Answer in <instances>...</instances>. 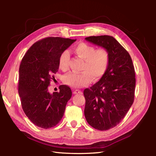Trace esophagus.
Masks as SVG:
<instances>
[{
  "label": "esophagus",
  "mask_w": 156,
  "mask_h": 156,
  "mask_svg": "<svg viewBox=\"0 0 156 156\" xmlns=\"http://www.w3.org/2000/svg\"><path fill=\"white\" fill-rule=\"evenodd\" d=\"M73 94H83V92L81 90H75L73 91Z\"/></svg>",
  "instance_id": "esophagus-1"
}]
</instances>
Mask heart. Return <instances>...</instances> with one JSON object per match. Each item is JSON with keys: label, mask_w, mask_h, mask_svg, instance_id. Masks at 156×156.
I'll return each instance as SVG.
<instances>
[{"label": "heart", "mask_w": 156, "mask_h": 156, "mask_svg": "<svg viewBox=\"0 0 156 156\" xmlns=\"http://www.w3.org/2000/svg\"><path fill=\"white\" fill-rule=\"evenodd\" d=\"M73 51L84 61L81 67L83 72H70L64 75L62 81L65 84L75 88L85 87L90 83L92 79L94 81H97L105 75L110 62V54L107 49H96L92 45L81 42L74 46ZM69 51H63L59 56V68L66 71L69 67Z\"/></svg>", "instance_id": "obj_1"}]
</instances>
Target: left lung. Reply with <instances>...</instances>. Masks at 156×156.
I'll return each instance as SVG.
<instances>
[{"label": "left lung", "instance_id": "8db88e82", "mask_svg": "<svg viewBox=\"0 0 156 156\" xmlns=\"http://www.w3.org/2000/svg\"><path fill=\"white\" fill-rule=\"evenodd\" d=\"M86 40L107 49L110 62L105 75L84 90V116L89 125L101 131L119 124L134 101L135 72L129 54L112 36H89Z\"/></svg>", "mask_w": 156, "mask_h": 156}]
</instances>
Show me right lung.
I'll return each mask as SVG.
<instances>
[{
    "label": "right lung",
    "instance_id": "1",
    "mask_svg": "<svg viewBox=\"0 0 156 156\" xmlns=\"http://www.w3.org/2000/svg\"><path fill=\"white\" fill-rule=\"evenodd\" d=\"M76 40L48 37L35 42L23 56L20 66L18 92L27 116L37 127L49 129L62 119L72 90L60 85L50 94L48 87L58 69L60 53Z\"/></svg>",
    "mask_w": 156,
    "mask_h": 156
}]
</instances>
